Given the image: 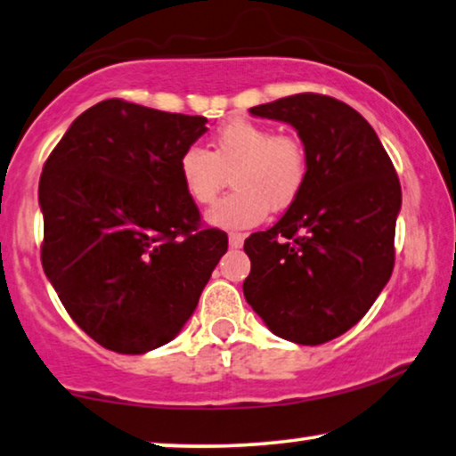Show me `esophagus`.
<instances>
[{
    "mask_svg": "<svg viewBox=\"0 0 456 456\" xmlns=\"http://www.w3.org/2000/svg\"><path fill=\"white\" fill-rule=\"evenodd\" d=\"M229 246L231 248H241L243 246V233H229Z\"/></svg>",
    "mask_w": 456,
    "mask_h": 456,
    "instance_id": "obj_1",
    "label": "esophagus"
}]
</instances>
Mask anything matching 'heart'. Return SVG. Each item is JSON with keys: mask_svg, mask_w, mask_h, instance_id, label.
I'll return each mask as SVG.
<instances>
[{"mask_svg": "<svg viewBox=\"0 0 456 456\" xmlns=\"http://www.w3.org/2000/svg\"><path fill=\"white\" fill-rule=\"evenodd\" d=\"M178 172L186 194L202 207L213 205L227 172H233L235 190L207 219L223 229H246L266 219L270 208L293 205L307 182L309 158L295 134H276L264 122L237 117L216 128L210 151L199 145L184 149Z\"/></svg>", "mask_w": 456, "mask_h": 456, "instance_id": "obj_1", "label": "heart"}]
</instances>
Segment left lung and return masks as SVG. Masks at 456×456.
<instances>
[{
	"label": "left lung",
	"instance_id": "obj_1",
	"mask_svg": "<svg viewBox=\"0 0 456 456\" xmlns=\"http://www.w3.org/2000/svg\"><path fill=\"white\" fill-rule=\"evenodd\" d=\"M249 112L297 128L309 175L281 221L243 243V295L272 334L325 344L356 325L389 282L397 172L369 122L336 98L295 94Z\"/></svg>",
	"mask_w": 456,
	"mask_h": 456
}]
</instances>
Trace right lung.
<instances>
[{"mask_svg": "<svg viewBox=\"0 0 456 456\" xmlns=\"http://www.w3.org/2000/svg\"><path fill=\"white\" fill-rule=\"evenodd\" d=\"M205 117L118 98L87 108L43 167L45 274L81 330L118 354L180 334L227 233L205 229L178 161Z\"/></svg>", "mask_w": 456, "mask_h": 456, "instance_id": "1", "label": "right lung"}]
</instances>
